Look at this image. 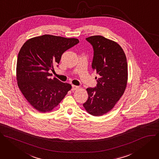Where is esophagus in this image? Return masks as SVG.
<instances>
[{"label": "esophagus", "instance_id": "34e87169", "mask_svg": "<svg viewBox=\"0 0 159 159\" xmlns=\"http://www.w3.org/2000/svg\"><path fill=\"white\" fill-rule=\"evenodd\" d=\"M79 89V86H76V85H72V90L73 91H74V90H77V89Z\"/></svg>", "mask_w": 159, "mask_h": 159}]
</instances>
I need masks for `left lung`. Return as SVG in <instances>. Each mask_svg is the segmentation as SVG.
Returning a JSON list of instances; mask_svg holds the SVG:
<instances>
[{"label":"left lung","instance_id":"obj_1","mask_svg":"<svg viewBox=\"0 0 159 159\" xmlns=\"http://www.w3.org/2000/svg\"><path fill=\"white\" fill-rule=\"evenodd\" d=\"M94 50L92 68L100 78L95 88L86 89L89 98L83 104L88 113L100 116L109 112L125 93L128 83L125 53L116 42L100 35L86 39Z\"/></svg>","mask_w":159,"mask_h":159}]
</instances>
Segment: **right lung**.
<instances>
[{
    "mask_svg": "<svg viewBox=\"0 0 159 159\" xmlns=\"http://www.w3.org/2000/svg\"><path fill=\"white\" fill-rule=\"evenodd\" d=\"M79 40L44 34L28 40L17 56L16 80L21 93L31 106L41 112L56 107L71 85L56 78H50L49 70L59 64L63 53Z\"/></svg>",
    "mask_w": 159,
    "mask_h": 159,
    "instance_id": "add662e5",
    "label": "right lung"
}]
</instances>
